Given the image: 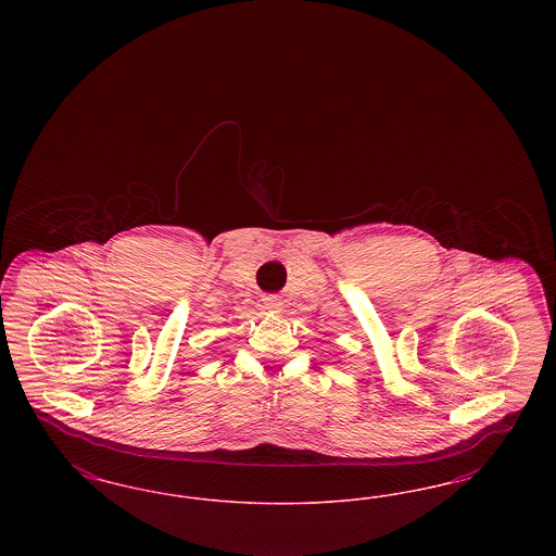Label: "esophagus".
Returning <instances> with one entry per match:
<instances>
[{
  "mask_svg": "<svg viewBox=\"0 0 556 556\" xmlns=\"http://www.w3.org/2000/svg\"><path fill=\"white\" fill-rule=\"evenodd\" d=\"M263 304H265L266 311H279L281 308V300H279V295H275V293H266L263 295Z\"/></svg>",
  "mask_w": 556,
  "mask_h": 556,
  "instance_id": "esophagus-1",
  "label": "esophagus"
}]
</instances>
